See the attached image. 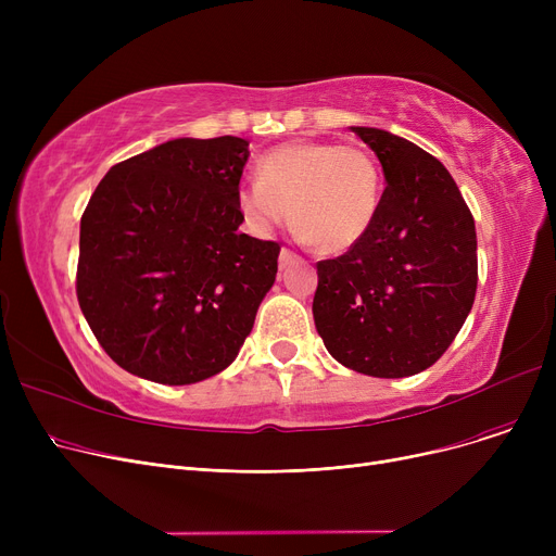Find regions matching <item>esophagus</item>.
Masks as SVG:
<instances>
[{"instance_id": "1", "label": "esophagus", "mask_w": 556, "mask_h": 556, "mask_svg": "<svg viewBox=\"0 0 556 556\" xmlns=\"http://www.w3.org/2000/svg\"><path fill=\"white\" fill-rule=\"evenodd\" d=\"M298 258V254L293 252V250H288V248H281V252H279V268H286L290 261H295Z\"/></svg>"}]
</instances>
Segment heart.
<instances>
[{
  "label": "heart",
  "mask_w": 556,
  "mask_h": 556,
  "mask_svg": "<svg viewBox=\"0 0 556 556\" xmlns=\"http://www.w3.org/2000/svg\"><path fill=\"white\" fill-rule=\"evenodd\" d=\"M383 198V173L361 143L295 141L258 160V180L239 191V207L256 231L288 216L323 254H340L371 229Z\"/></svg>",
  "instance_id": "b5f03b06"
}]
</instances>
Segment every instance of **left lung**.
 Masks as SVG:
<instances>
[{"label":"left lung","instance_id":"8db88e82","mask_svg":"<svg viewBox=\"0 0 556 556\" xmlns=\"http://www.w3.org/2000/svg\"><path fill=\"white\" fill-rule=\"evenodd\" d=\"M352 130L376 153L388 187L367 237L317 261L315 329L349 369L413 376L442 358L471 313L476 223L440 160L388 130Z\"/></svg>","mask_w":556,"mask_h":556}]
</instances>
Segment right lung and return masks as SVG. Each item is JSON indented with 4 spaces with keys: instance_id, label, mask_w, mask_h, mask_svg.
Listing matches in <instances>:
<instances>
[{
    "instance_id": "right-lung-1",
    "label": "right lung",
    "mask_w": 556,
    "mask_h": 556,
    "mask_svg": "<svg viewBox=\"0 0 556 556\" xmlns=\"http://www.w3.org/2000/svg\"><path fill=\"white\" fill-rule=\"evenodd\" d=\"M241 137L170 139L114 164L80 218L76 295L105 354L164 386L233 363L279 243L241 233Z\"/></svg>"
}]
</instances>
